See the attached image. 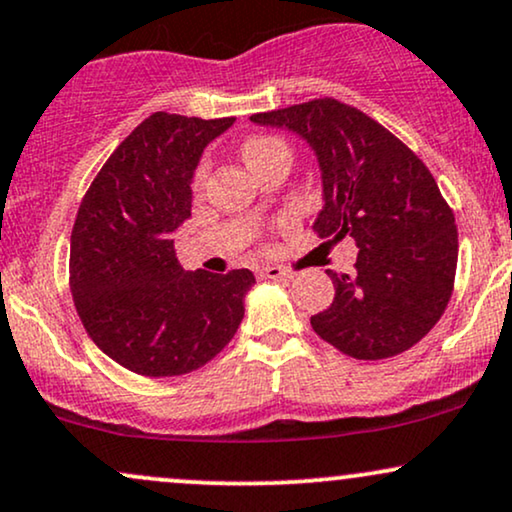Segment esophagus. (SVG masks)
<instances>
[{
	"mask_svg": "<svg viewBox=\"0 0 512 512\" xmlns=\"http://www.w3.org/2000/svg\"><path fill=\"white\" fill-rule=\"evenodd\" d=\"M257 276H260V279H291L293 272H288V269L283 267H274V264H267V267L257 269Z\"/></svg>",
	"mask_w": 512,
	"mask_h": 512,
	"instance_id": "34e87169",
	"label": "esophagus"
}]
</instances>
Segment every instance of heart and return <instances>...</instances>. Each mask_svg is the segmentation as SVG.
Here are the masks:
<instances>
[{"label": "heart", "mask_w": 512, "mask_h": 512, "mask_svg": "<svg viewBox=\"0 0 512 512\" xmlns=\"http://www.w3.org/2000/svg\"><path fill=\"white\" fill-rule=\"evenodd\" d=\"M276 155H291V150H288V145L281 138H274V135H252L243 143V157L250 169H257V166L269 162ZM205 176L207 162H200V166L195 169V186H200Z\"/></svg>", "instance_id": "b5f03b06"}]
</instances>
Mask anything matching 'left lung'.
<instances>
[{"label":"left lung","mask_w":512,"mask_h":512,"mask_svg":"<svg viewBox=\"0 0 512 512\" xmlns=\"http://www.w3.org/2000/svg\"><path fill=\"white\" fill-rule=\"evenodd\" d=\"M298 133L322 169L319 238L350 236L355 274H336L334 303L310 319L326 343L355 360H384L422 341L453 293L458 229L432 171L403 140L331 97L252 114Z\"/></svg>","instance_id":"obj_1"}]
</instances>
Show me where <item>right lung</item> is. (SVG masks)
<instances>
[{
  "instance_id": "1",
  "label": "right lung",
  "mask_w": 512,
  "mask_h": 512,
  "mask_svg": "<svg viewBox=\"0 0 512 512\" xmlns=\"http://www.w3.org/2000/svg\"><path fill=\"white\" fill-rule=\"evenodd\" d=\"M233 121L147 116L80 202L69 257L73 305L92 343L128 372H195L226 348L245 315L250 269L183 272L174 250L202 150Z\"/></svg>"
}]
</instances>
